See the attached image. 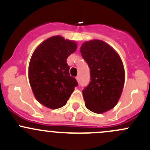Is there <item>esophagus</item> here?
<instances>
[{
	"label": "esophagus",
	"instance_id": "1",
	"mask_svg": "<svg viewBox=\"0 0 150 150\" xmlns=\"http://www.w3.org/2000/svg\"><path fill=\"white\" fill-rule=\"evenodd\" d=\"M75 78H76V81H78V83H79L80 82V77L79 76H77Z\"/></svg>",
	"mask_w": 150,
	"mask_h": 150
}]
</instances>
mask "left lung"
I'll return each mask as SVG.
<instances>
[{"label":"left lung","mask_w":150,"mask_h":150,"mask_svg":"<svg viewBox=\"0 0 150 150\" xmlns=\"http://www.w3.org/2000/svg\"><path fill=\"white\" fill-rule=\"evenodd\" d=\"M83 58L90 68L91 82L83 91L85 105L101 114L118 102L125 82V70L119 54L101 40L85 42L81 47Z\"/></svg>","instance_id":"8db88e82"}]
</instances>
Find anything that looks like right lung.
<instances>
[{"mask_svg":"<svg viewBox=\"0 0 150 150\" xmlns=\"http://www.w3.org/2000/svg\"><path fill=\"white\" fill-rule=\"evenodd\" d=\"M77 43L60 35L42 42L32 55L28 76L38 102L48 108L64 106L78 82L69 75L67 59L77 49Z\"/></svg>","mask_w":150,"mask_h":150,"instance_id":"add662e5","label":"right lung"}]
</instances>
